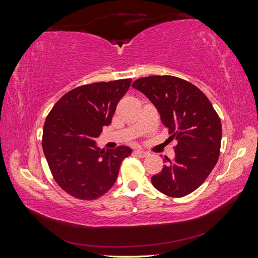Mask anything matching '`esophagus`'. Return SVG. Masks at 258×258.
Masks as SVG:
<instances>
[{
    "label": "esophagus",
    "mask_w": 258,
    "mask_h": 258,
    "mask_svg": "<svg viewBox=\"0 0 258 258\" xmlns=\"http://www.w3.org/2000/svg\"><path fill=\"white\" fill-rule=\"evenodd\" d=\"M135 154H136L137 156H139V157H141V158H145V157H147V156H150V154H148L147 152L141 151V150L135 151Z\"/></svg>",
    "instance_id": "1"
}]
</instances>
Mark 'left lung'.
Wrapping results in <instances>:
<instances>
[{
  "label": "left lung",
  "mask_w": 258,
  "mask_h": 258,
  "mask_svg": "<svg viewBox=\"0 0 258 258\" xmlns=\"http://www.w3.org/2000/svg\"><path fill=\"white\" fill-rule=\"evenodd\" d=\"M132 87L151 100L169 130V139L176 141L174 159L166 157L167 165L152 176V184L174 198L196 190L220 156L222 123L212 104L196 86L175 76L142 77Z\"/></svg>",
  "instance_id": "obj_1"
}]
</instances>
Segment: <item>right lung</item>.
Returning <instances> with one entry per match:
<instances>
[{
    "instance_id": "right-lung-1",
    "label": "right lung",
    "mask_w": 258,
    "mask_h": 258,
    "mask_svg": "<svg viewBox=\"0 0 258 258\" xmlns=\"http://www.w3.org/2000/svg\"><path fill=\"white\" fill-rule=\"evenodd\" d=\"M130 84L126 79L80 86L60 98L45 120L42 146L50 172L74 198L93 200L104 195L131 155L128 146L104 151L96 145Z\"/></svg>"
}]
</instances>
